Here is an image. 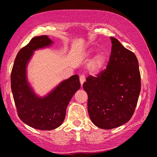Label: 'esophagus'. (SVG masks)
<instances>
[{"instance_id":"34e87169","label":"esophagus","mask_w":157,"mask_h":157,"mask_svg":"<svg viewBox=\"0 0 157 157\" xmlns=\"http://www.w3.org/2000/svg\"><path fill=\"white\" fill-rule=\"evenodd\" d=\"M85 75H80V82L81 86H82L83 83L85 82Z\"/></svg>"}]
</instances>
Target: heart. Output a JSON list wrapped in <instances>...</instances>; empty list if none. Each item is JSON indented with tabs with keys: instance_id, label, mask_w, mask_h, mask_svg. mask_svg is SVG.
<instances>
[{
	"instance_id": "obj_1",
	"label": "heart",
	"mask_w": 157,
	"mask_h": 157,
	"mask_svg": "<svg viewBox=\"0 0 157 157\" xmlns=\"http://www.w3.org/2000/svg\"><path fill=\"white\" fill-rule=\"evenodd\" d=\"M94 52L93 49H90L87 52V55L90 56L93 54ZM108 62V56L105 52H98L96 54L95 57L93 58L89 64V68L92 72H99L105 67Z\"/></svg>"
}]
</instances>
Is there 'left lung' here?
I'll return each mask as SVG.
<instances>
[{
	"mask_svg": "<svg viewBox=\"0 0 157 157\" xmlns=\"http://www.w3.org/2000/svg\"><path fill=\"white\" fill-rule=\"evenodd\" d=\"M111 53L107 67L83 83L88 96L87 110L98 128L111 129L128 122L141 91L139 62L132 52L110 37Z\"/></svg>",
	"mask_w": 157,
	"mask_h": 157,
	"instance_id": "left-lung-1",
	"label": "left lung"
}]
</instances>
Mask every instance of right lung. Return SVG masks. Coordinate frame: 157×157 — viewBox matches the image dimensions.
<instances>
[{"label":"right lung","instance_id":"add662e5","mask_svg":"<svg viewBox=\"0 0 157 157\" xmlns=\"http://www.w3.org/2000/svg\"><path fill=\"white\" fill-rule=\"evenodd\" d=\"M52 44L47 36L31 39L18 52L10 75L11 90L18 117L28 126L39 130H52L63 123L71 98L80 87L79 76L75 75L62 81L45 97L39 98L33 93L27 81V64L35 50Z\"/></svg>","mask_w":157,"mask_h":157}]
</instances>
